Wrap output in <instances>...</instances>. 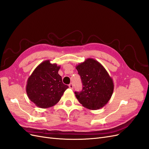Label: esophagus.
Masks as SVG:
<instances>
[{
	"mask_svg": "<svg viewBox=\"0 0 149 149\" xmlns=\"http://www.w3.org/2000/svg\"><path fill=\"white\" fill-rule=\"evenodd\" d=\"M69 88L70 89H73V83H70L69 84Z\"/></svg>",
	"mask_w": 149,
	"mask_h": 149,
	"instance_id": "34e87169",
	"label": "esophagus"
}]
</instances>
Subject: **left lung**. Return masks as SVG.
I'll use <instances>...</instances> for the list:
<instances>
[{
  "mask_svg": "<svg viewBox=\"0 0 149 149\" xmlns=\"http://www.w3.org/2000/svg\"><path fill=\"white\" fill-rule=\"evenodd\" d=\"M83 84L81 92H74L82 106L96 110L104 106L114 91V83L107 71L100 62L88 58L76 66Z\"/></svg>",
  "mask_w": 149,
  "mask_h": 149,
  "instance_id": "left-lung-1",
  "label": "left lung"
}]
</instances>
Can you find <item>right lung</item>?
<instances>
[{
  "instance_id": "right-lung-1",
  "label": "right lung",
  "mask_w": 149,
  "mask_h": 149,
  "mask_svg": "<svg viewBox=\"0 0 149 149\" xmlns=\"http://www.w3.org/2000/svg\"><path fill=\"white\" fill-rule=\"evenodd\" d=\"M60 68L56 63L45 60L36 68L28 78L26 94L38 107L45 109L55 105L68 88L63 83L61 76L58 74Z\"/></svg>"
}]
</instances>
